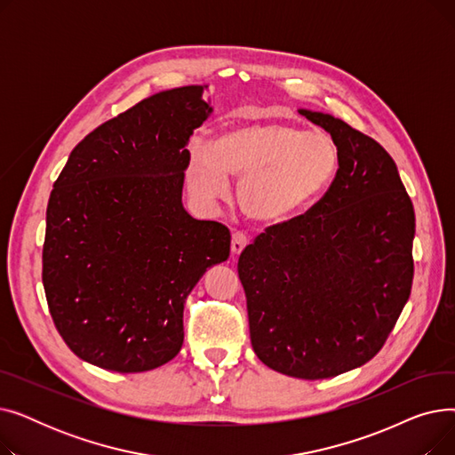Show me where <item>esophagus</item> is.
<instances>
[{"label": "esophagus", "mask_w": 455, "mask_h": 455, "mask_svg": "<svg viewBox=\"0 0 455 455\" xmlns=\"http://www.w3.org/2000/svg\"><path fill=\"white\" fill-rule=\"evenodd\" d=\"M247 243H249V237H247V234L245 232H242V230H235L234 234H232V252L234 254H240L245 247H247Z\"/></svg>", "instance_id": "esophagus-1"}]
</instances>
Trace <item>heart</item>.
<instances>
[{"instance_id":"heart-1","label":"heart","mask_w":455,"mask_h":455,"mask_svg":"<svg viewBox=\"0 0 455 455\" xmlns=\"http://www.w3.org/2000/svg\"><path fill=\"white\" fill-rule=\"evenodd\" d=\"M339 170V149L321 132L280 122L228 129L213 143L188 148L186 182L203 203L227 197L228 179H242V210L258 223H283L317 201Z\"/></svg>"}]
</instances>
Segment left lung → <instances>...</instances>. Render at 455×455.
I'll use <instances>...</instances> for the list:
<instances>
[{
  "mask_svg": "<svg viewBox=\"0 0 455 455\" xmlns=\"http://www.w3.org/2000/svg\"><path fill=\"white\" fill-rule=\"evenodd\" d=\"M339 170L307 212L256 235L237 261L261 363L302 379L365 365L386 345L413 283L415 212L391 155L343 119Z\"/></svg>",
  "mask_w": 455,
  "mask_h": 455,
  "instance_id": "left-lung-1",
  "label": "left lung"
}]
</instances>
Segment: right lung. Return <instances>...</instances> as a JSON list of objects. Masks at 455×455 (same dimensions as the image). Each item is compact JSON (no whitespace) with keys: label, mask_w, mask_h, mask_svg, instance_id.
Here are the masks:
<instances>
[{"label":"right lung","mask_w":455,"mask_h":455,"mask_svg":"<svg viewBox=\"0 0 455 455\" xmlns=\"http://www.w3.org/2000/svg\"><path fill=\"white\" fill-rule=\"evenodd\" d=\"M203 86L140 101L81 140L45 212L42 282L60 338L116 372L156 369L184 341V304L230 254V230L182 206Z\"/></svg>","instance_id":"obj_1"}]
</instances>
